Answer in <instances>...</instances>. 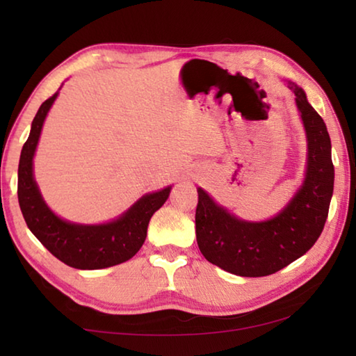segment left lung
Instances as JSON below:
<instances>
[{"label":"left lung","instance_id":"1","mask_svg":"<svg viewBox=\"0 0 356 356\" xmlns=\"http://www.w3.org/2000/svg\"><path fill=\"white\" fill-rule=\"evenodd\" d=\"M308 141L305 180L284 209L265 221H246L197 188L196 240L202 256L226 272L257 278L280 272L312 248L323 231L333 196L334 166L323 119L303 89L289 81Z\"/></svg>","mask_w":356,"mask_h":356}]
</instances>
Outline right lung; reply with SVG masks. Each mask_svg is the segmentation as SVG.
I'll use <instances>...</instances> for the list:
<instances>
[{
  "mask_svg": "<svg viewBox=\"0 0 356 356\" xmlns=\"http://www.w3.org/2000/svg\"><path fill=\"white\" fill-rule=\"evenodd\" d=\"M58 92L40 105L23 144L19 163V204L26 225L39 242L69 267L99 270L134 257L147 236L152 215L166 202L171 186L140 197L127 212L104 225H78L59 218L47 206L34 180L33 159L42 127Z\"/></svg>",
  "mask_w": 356,
  "mask_h": 356,
  "instance_id": "right-lung-1",
  "label": "right lung"
}]
</instances>
